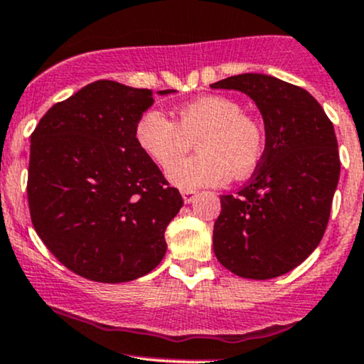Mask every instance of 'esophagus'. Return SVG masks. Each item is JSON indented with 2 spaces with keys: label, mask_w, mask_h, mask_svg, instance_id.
Returning a JSON list of instances; mask_svg holds the SVG:
<instances>
[{
  "label": "esophagus",
  "mask_w": 364,
  "mask_h": 364,
  "mask_svg": "<svg viewBox=\"0 0 364 364\" xmlns=\"http://www.w3.org/2000/svg\"><path fill=\"white\" fill-rule=\"evenodd\" d=\"M183 200L185 203H193L195 198H197V191H183Z\"/></svg>",
  "instance_id": "obj_1"
}]
</instances>
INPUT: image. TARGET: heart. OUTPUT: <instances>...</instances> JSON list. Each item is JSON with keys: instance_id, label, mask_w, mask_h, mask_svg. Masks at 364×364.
I'll return each mask as SVG.
<instances>
[{"instance_id": "1", "label": "heart", "mask_w": 364, "mask_h": 364, "mask_svg": "<svg viewBox=\"0 0 364 364\" xmlns=\"http://www.w3.org/2000/svg\"><path fill=\"white\" fill-rule=\"evenodd\" d=\"M134 138L143 154L167 169L198 139L199 155L169 169V181L185 191L219 186L233 178H245L255 169L264 150V131L257 119L245 114L240 102L209 95L174 110V122L162 112L146 110L134 126Z\"/></svg>"}]
</instances>
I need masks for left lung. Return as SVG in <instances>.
Wrapping results in <instances>:
<instances>
[{"label": "left lung", "instance_id": "1", "mask_svg": "<svg viewBox=\"0 0 364 364\" xmlns=\"http://www.w3.org/2000/svg\"><path fill=\"white\" fill-rule=\"evenodd\" d=\"M210 87L249 95L266 131L252 178L221 195L214 254L242 278L282 277L309 257L328 225L341 176L333 124L306 90L273 75H231Z\"/></svg>", "mask_w": 364, "mask_h": 364}]
</instances>
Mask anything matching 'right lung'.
<instances>
[{
  "label": "right lung",
  "instance_id": "add662e5",
  "mask_svg": "<svg viewBox=\"0 0 364 364\" xmlns=\"http://www.w3.org/2000/svg\"><path fill=\"white\" fill-rule=\"evenodd\" d=\"M174 90L159 91V95ZM150 90L95 81L55 103L31 134V219L51 254L79 277L124 283L164 259L183 207L134 138Z\"/></svg>",
  "mask_w": 364,
  "mask_h": 364
}]
</instances>
